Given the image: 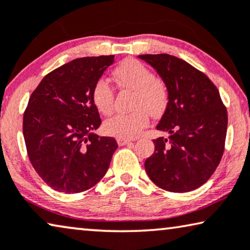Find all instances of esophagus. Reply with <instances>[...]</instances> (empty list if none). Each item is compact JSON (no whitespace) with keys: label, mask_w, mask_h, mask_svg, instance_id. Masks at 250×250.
<instances>
[{"label":"esophagus","mask_w":250,"mask_h":250,"mask_svg":"<svg viewBox=\"0 0 250 250\" xmlns=\"http://www.w3.org/2000/svg\"><path fill=\"white\" fill-rule=\"evenodd\" d=\"M117 143L119 144V146H125V144L131 143V140L123 139V137H117Z\"/></svg>","instance_id":"1"}]
</instances>
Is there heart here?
Returning a JSON list of instances; mask_svg holds the SVG:
<instances>
[{"mask_svg":"<svg viewBox=\"0 0 250 250\" xmlns=\"http://www.w3.org/2000/svg\"><path fill=\"white\" fill-rule=\"evenodd\" d=\"M115 78L124 88L135 90L129 113H119L104 122V131L111 135L131 139L149 124V113L159 116L168 104V89L154 72L136 60H126L114 72ZM93 104L101 114L109 115L114 109L115 91L110 82L100 78L92 86Z\"/></svg>","mask_w":250,"mask_h":250,"instance_id":"1","label":"heart"}]
</instances>
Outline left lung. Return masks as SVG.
<instances>
[{
    "label": "left lung",
    "mask_w": 250,
    "mask_h": 250,
    "mask_svg": "<svg viewBox=\"0 0 250 250\" xmlns=\"http://www.w3.org/2000/svg\"><path fill=\"white\" fill-rule=\"evenodd\" d=\"M139 57L157 70L169 95L157 129L170 135L153 140L154 152L144 164L147 176L172 193L196 189L209 179L223 155L228 111L219 90L208 75L178 57Z\"/></svg>",
    "instance_id": "8db88e82"
}]
</instances>
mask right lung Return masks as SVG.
I'll return each mask as SVG.
<instances>
[{"label":"right lung","mask_w":250,"mask_h":250,"mask_svg":"<svg viewBox=\"0 0 250 250\" xmlns=\"http://www.w3.org/2000/svg\"><path fill=\"white\" fill-rule=\"evenodd\" d=\"M114 55L81 57L45 75L23 114L32 167L54 190L81 193L106 175L118 144L93 134L101 124L91 91Z\"/></svg>","instance_id":"obj_1"}]
</instances>
